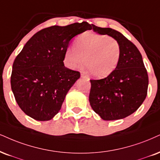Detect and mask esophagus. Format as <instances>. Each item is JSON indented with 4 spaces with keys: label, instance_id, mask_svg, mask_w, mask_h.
Here are the masks:
<instances>
[{
    "label": "esophagus",
    "instance_id": "obj_1",
    "mask_svg": "<svg viewBox=\"0 0 160 160\" xmlns=\"http://www.w3.org/2000/svg\"><path fill=\"white\" fill-rule=\"evenodd\" d=\"M81 77H82V78H88V76H86L85 75H84V73H81Z\"/></svg>",
    "mask_w": 160,
    "mask_h": 160
}]
</instances>
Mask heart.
Listing matches in <instances>:
<instances>
[{
	"mask_svg": "<svg viewBox=\"0 0 160 160\" xmlns=\"http://www.w3.org/2000/svg\"><path fill=\"white\" fill-rule=\"evenodd\" d=\"M121 53L120 44L113 37L87 32L76 39L75 50L67 49L64 60L69 68L76 69L84 64L92 76L103 78L117 68Z\"/></svg>",
	"mask_w": 160,
	"mask_h": 160,
	"instance_id": "1",
	"label": "heart"
}]
</instances>
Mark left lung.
I'll use <instances>...</instances> for the list:
<instances>
[{"label":"left lung","instance_id":"8db88e82","mask_svg":"<svg viewBox=\"0 0 160 160\" xmlns=\"http://www.w3.org/2000/svg\"><path fill=\"white\" fill-rule=\"evenodd\" d=\"M92 30L116 39L121 58L115 71L99 80H90L89 101L92 110L103 120L124 119L137 110L147 96L148 76L140 52L121 32L92 24Z\"/></svg>","mask_w":160,"mask_h":160}]
</instances>
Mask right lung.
<instances>
[{
  "instance_id": "1",
  "label": "right lung",
  "mask_w": 160,
  "mask_h": 160,
  "mask_svg": "<svg viewBox=\"0 0 160 160\" xmlns=\"http://www.w3.org/2000/svg\"><path fill=\"white\" fill-rule=\"evenodd\" d=\"M92 29L86 21L52 26L33 35L15 58L11 88L18 104L38 121L52 119L80 72L65 68L64 53L76 35Z\"/></svg>"
}]
</instances>
